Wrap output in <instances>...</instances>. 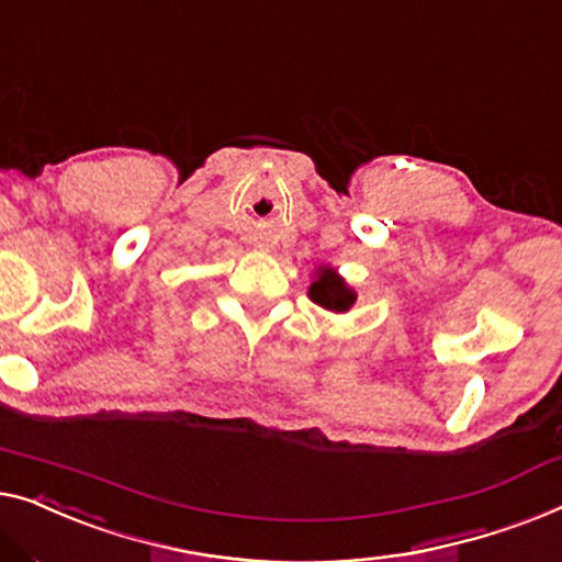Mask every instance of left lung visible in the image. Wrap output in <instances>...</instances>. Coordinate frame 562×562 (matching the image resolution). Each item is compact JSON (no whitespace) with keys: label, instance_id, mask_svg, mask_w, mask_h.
Returning <instances> with one entry per match:
<instances>
[{"label":"left lung","instance_id":"1","mask_svg":"<svg viewBox=\"0 0 562 562\" xmlns=\"http://www.w3.org/2000/svg\"><path fill=\"white\" fill-rule=\"evenodd\" d=\"M307 297L323 311L330 313H349L353 303H357V290L338 274L336 267L321 265L315 267L311 288H307Z\"/></svg>","mask_w":562,"mask_h":562}]
</instances>
